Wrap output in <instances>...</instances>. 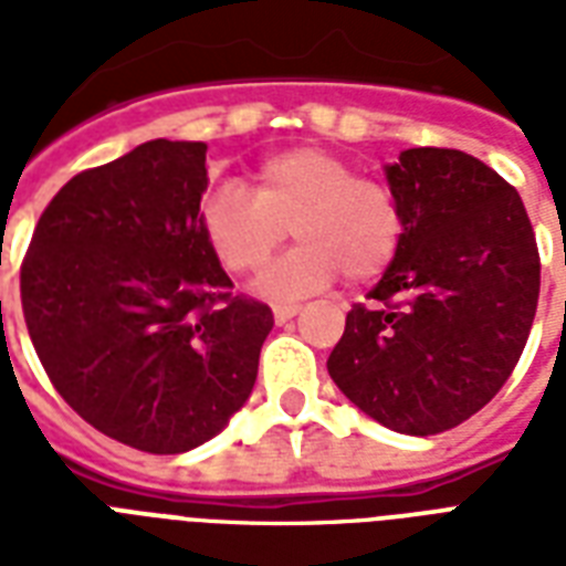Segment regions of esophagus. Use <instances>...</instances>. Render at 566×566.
I'll return each mask as SVG.
<instances>
[{
  "label": "esophagus",
  "instance_id": "esophagus-1",
  "mask_svg": "<svg viewBox=\"0 0 566 566\" xmlns=\"http://www.w3.org/2000/svg\"><path fill=\"white\" fill-rule=\"evenodd\" d=\"M296 314H300V305H293V302H279V305H273L275 323H287V319H293Z\"/></svg>",
  "mask_w": 566,
  "mask_h": 566
}]
</instances>
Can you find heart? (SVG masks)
I'll list each match as a JSON object with an SVG mask.
<instances>
[{
  "label": "heart",
  "instance_id": "obj_1",
  "mask_svg": "<svg viewBox=\"0 0 566 566\" xmlns=\"http://www.w3.org/2000/svg\"><path fill=\"white\" fill-rule=\"evenodd\" d=\"M199 226L229 273L261 270L291 226L300 243L261 275L258 291L296 300L340 273L349 282L385 273L402 240V208L385 181L358 176L340 155L300 146L261 161L255 193L234 181L208 190Z\"/></svg>",
  "mask_w": 566,
  "mask_h": 566
}]
</instances>
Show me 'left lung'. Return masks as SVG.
<instances>
[{"instance_id": "1", "label": "left lung", "mask_w": 566, "mask_h": 566, "mask_svg": "<svg viewBox=\"0 0 566 566\" xmlns=\"http://www.w3.org/2000/svg\"><path fill=\"white\" fill-rule=\"evenodd\" d=\"M402 240L370 305H353L328 376L402 434H440L482 411L535 323L541 255L520 193L458 149H405L387 167Z\"/></svg>"}]
</instances>
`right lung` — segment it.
<instances>
[{"label":"right lung","mask_w":566,"mask_h":566,"mask_svg":"<svg viewBox=\"0 0 566 566\" xmlns=\"http://www.w3.org/2000/svg\"><path fill=\"white\" fill-rule=\"evenodd\" d=\"M208 146L149 140L66 181L20 266L22 317L64 402L153 455L247 402L273 311L234 296L199 226Z\"/></svg>","instance_id":"1"}]
</instances>
